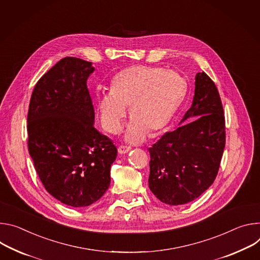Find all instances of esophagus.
<instances>
[{
	"mask_svg": "<svg viewBox=\"0 0 260 260\" xmlns=\"http://www.w3.org/2000/svg\"><path fill=\"white\" fill-rule=\"evenodd\" d=\"M130 150H131V148H130V147H126V146H121V147H119V149H118L119 154H121V155L127 154Z\"/></svg>",
	"mask_w": 260,
	"mask_h": 260,
	"instance_id": "1",
	"label": "esophagus"
}]
</instances>
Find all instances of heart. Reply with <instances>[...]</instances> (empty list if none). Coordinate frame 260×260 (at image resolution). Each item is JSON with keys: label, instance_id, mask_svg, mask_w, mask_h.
<instances>
[{"label": "heart", "instance_id": "b5f03b06", "mask_svg": "<svg viewBox=\"0 0 260 260\" xmlns=\"http://www.w3.org/2000/svg\"><path fill=\"white\" fill-rule=\"evenodd\" d=\"M186 92L185 80L176 72L161 67L132 65L115 74L109 92L95 98V109L102 128L118 133L129 114L132 119L125 138L139 142L148 132L159 135L175 117Z\"/></svg>", "mask_w": 260, "mask_h": 260}]
</instances>
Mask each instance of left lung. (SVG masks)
Masks as SVG:
<instances>
[{"label":"left lung","mask_w":260,"mask_h":260,"mask_svg":"<svg viewBox=\"0 0 260 260\" xmlns=\"http://www.w3.org/2000/svg\"><path fill=\"white\" fill-rule=\"evenodd\" d=\"M180 125L149 149L150 190L169 206L188 204L209 189L224 151L223 107L216 84L205 72L195 75L192 105Z\"/></svg>","instance_id":"1"}]
</instances>
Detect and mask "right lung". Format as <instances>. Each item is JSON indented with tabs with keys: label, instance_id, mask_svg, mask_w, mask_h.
Listing matches in <instances>:
<instances>
[{
	"label": "right lung",
	"instance_id": "obj_1",
	"mask_svg": "<svg viewBox=\"0 0 260 260\" xmlns=\"http://www.w3.org/2000/svg\"><path fill=\"white\" fill-rule=\"evenodd\" d=\"M91 62L64 57L35 85L27 112V148L46 191L73 208L99 200L117 158L112 141L94 127L86 80Z\"/></svg>",
	"mask_w": 260,
	"mask_h": 260
}]
</instances>
